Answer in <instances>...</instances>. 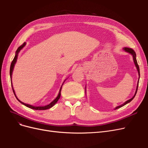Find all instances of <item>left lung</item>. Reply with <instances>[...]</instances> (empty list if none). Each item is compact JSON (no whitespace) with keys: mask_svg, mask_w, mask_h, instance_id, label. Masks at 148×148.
I'll return each mask as SVG.
<instances>
[{"mask_svg":"<svg viewBox=\"0 0 148 148\" xmlns=\"http://www.w3.org/2000/svg\"><path fill=\"white\" fill-rule=\"evenodd\" d=\"M123 50H124L125 52H127L128 53H130V54H132V56H133V58L134 64H135V66H136V69H137L138 72V75H139V79H138V82L137 86H136V91H135V95H134V96H133V97L132 98H131V99H130L129 100L125 102V103H123V104L120 105V106H117V107H116L115 108V110H116V109H117L120 108V107H123V106H125V105H126L127 104H128V103H129L130 102H131V101H132L133 99V98L135 97V95H136V92H137V91H138V87L139 79H140V68H139V66H138V63H137V60H136V53H135V52L133 51V49H131V48H129V47H124V48H123Z\"/></svg>","mask_w":148,"mask_h":148,"instance_id":"left-lung-1","label":"left lung"}]
</instances>
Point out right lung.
Returning a JSON list of instances; mask_svg holds the SVG:
<instances>
[{
  "label": "right lung",
  "mask_w": 148,
  "mask_h": 148,
  "mask_svg": "<svg viewBox=\"0 0 148 148\" xmlns=\"http://www.w3.org/2000/svg\"><path fill=\"white\" fill-rule=\"evenodd\" d=\"M25 45H26V42H24L23 44H22V45H21L17 49V50H16V54H15V56L14 59H13V60H12V64H11V65H10V79H11V81H12V72H13V68H14L15 64H16V62L17 57H18V53H19V52L20 51L21 49H23V48L25 47ZM64 82H65V81H64ZM11 84H12V89H13V93H14V95H15V96L16 98L17 99V100L18 101L20 102H21L22 104H23V105H25V106L29 107V108H30V109H34V110H46V109H50V108H51V107H52V106H54V105L56 104V103H57V102L58 101V100H59V99H60V95H61V93H60V92H61L62 86V85H63V84H62V86H61V88H60V91H59V95H58L57 97L56 98V99H55L54 100H53L52 102H51L50 103V104H48V105H47V106H31V105H29V104H25V103H24V102H23L20 101L18 99L17 97H16V96L15 95V93L14 89H13V86H12V82H11Z\"/></svg>",
  "instance_id": "1"
}]
</instances>
